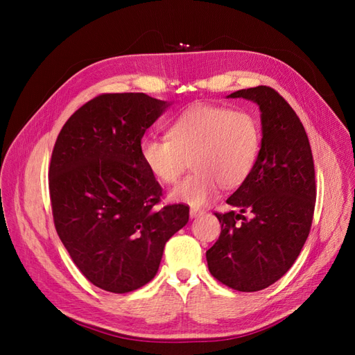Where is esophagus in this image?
I'll return each instance as SVG.
<instances>
[{"label": "esophagus", "instance_id": "esophagus-1", "mask_svg": "<svg viewBox=\"0 0 355 355\" xmlns=\"http://www.w3.org/2000/svg\"><path fill=\"white\" fill-rule=\"evenodd\" d=\"M204 213H206L204 210L191 209V210H189V216H191V218H198V216H201V214H204Z\"/></svg>", "mask_w": 355, "mask_h": 355}]
</instances>
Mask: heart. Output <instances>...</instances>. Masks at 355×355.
<instances>
[{
    "label": "heart",
    "mask_w": 355,
    "mask_h": 355,
    "mask_svg": "<svg viewBox=\"0 0 355 355\" xmlns=\"http://www.w3.org/2000/svg\"><path fill=\"white\" fill-rule=\"evenodd\" d=\"M259 148V125L249 112L196 103L171 123L168 137H145L141 155L163 184L178 182L191 158L196 171L170 197L201 207L218 197L220 185L232 189L249 178Z\"/></svg>",
    "instance_id": "heart-1"
}]
</instances>
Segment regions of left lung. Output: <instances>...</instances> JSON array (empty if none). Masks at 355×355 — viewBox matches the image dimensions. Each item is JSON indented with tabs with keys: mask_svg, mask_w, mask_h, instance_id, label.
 <instances>
[{
	"mask_svg": "<svg viewBox=\"0 0 355 355\" xmlns=\"http://www.w3.org/2000/svg\"><path fill=\"white\" fill-rule=\"evenodd\" d=\"M228 98L259 105L262 142L253 170L227 200L234 210L214 213L219 240L206 252L210 274L239 292H257L290 270L308 239L317 187L305 128L283 96L266 85ZM241 220V223L238 220Z\"/></svg>",
	"mask_w": 355,
	"mask_h": 355,
	"instance_id": "1",
	"label": "left lung"
}]
</instances>
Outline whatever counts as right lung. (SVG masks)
<instances>
[{
  "mask_svg": "<svg viewBox=\"0 0 355 355\" xmlns=\"http://www.w3.org/2000/svg\"><path fill=\"white\" fill-rule=\"evenodd\" d=\"M170 103L145 93H106L84 103L53 148L49 188L59 239L96 287L127 293L155 277L168 239L189 219L163 196L141 142Z\"/></svg>",
  "mask_w": 355,
  "mask_h": 355,
  "instance_id": "right-lung-1",
  "label": "right lung"
}]
</instances>
